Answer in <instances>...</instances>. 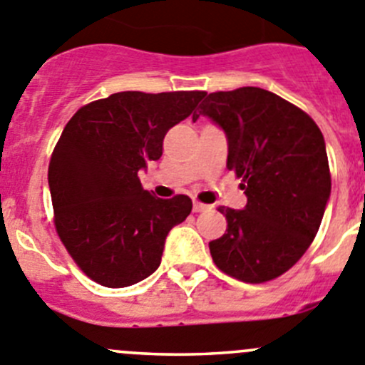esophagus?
<instances>
[{
  "mask_svg": "<svg viewBox=\"0 0 365 365\" xmlns=\"http://www.w3.org/2000/svg\"><path fill=\"white\" fill-rule=\"evenodd\" d=\"M207 210H210V206H207V204L193 202V211H195V213H202V211H207Z\"/></svg>",
  "mask_w": 365,
  "mask_h": 365,
  "instance_id": "obj_1",
  "label": "esophagus"
}]
</instances>
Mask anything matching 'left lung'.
<instances>
[{"mask_svg": "<svg viewBox=\"0 0 365 365\" xmlns=\"http://www.w3.org/2000/svg\"><path fill=\"white\" fill-rule=\"evenodd\" d=\"M224 130L227 168L244 179V210L218 207L227 229L210 242L215 265L265 283L296 265L321 225L331 193L322 133L299 107L259 88L210 93L197 118Z\"/></svg>", "mask_w": 365, "mask_h": 365, "instance_id": "left-lung-1", "label": "left lung"}]
</instances>
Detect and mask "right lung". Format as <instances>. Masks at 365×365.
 I'll use <instances>...</instances> for the list:
<instances>
[{"label":"right lung","instance_id":"obj_1","mask_svg":"<svg viewBox=\"0 0 365 365\" xmlns=\"http://www.w3.org/2000/svg\"><path fill=\"white\" fill-rule=\"evenodd\" d=\"M204 96L114 93L76 110L62 130L48 168L55 227L96 283L123 289L155 272L170 229L192 213L190 197L159 199L138 175L161 158L165 134Z\"/></svg>","mask_w":365,"mask_h":365}]
</instances>
